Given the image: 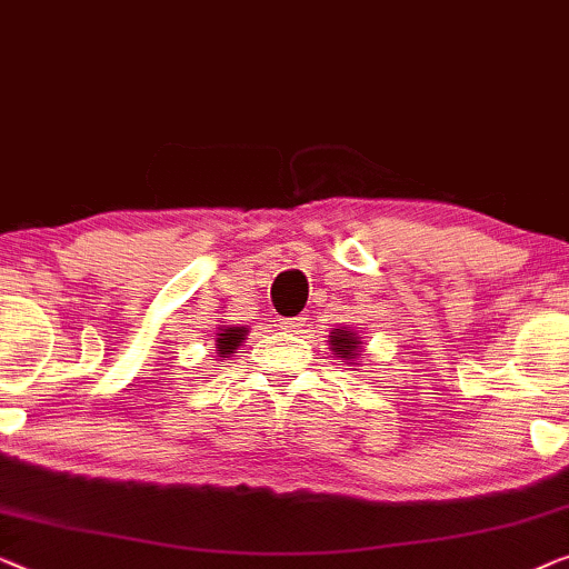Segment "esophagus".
Returning <instances> with one entry per match:
<instances>
[{"label": "esophagus", "mask_w": 569, "mask_h": 569, "mask_svg": "<svg viewBox=\"0 0 569 569\" xmlns=\"http://www.w3.org/2000/svg\"><path fill=\"white\" fill-rule=\"evenodd\" d=\"M284 328H290V331L300 333L302 328H305V318H287V320H284Z\"/></svg>", "instance_id": "obj_1"}]
</instances>
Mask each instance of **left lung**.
Masks as SVG:
<instances>
[{
    "mask_svg": "<svg viewBox=\"0 0 569 569\" xmlns=\"http://www.w3.org/2000/svg\"><path fill=\"white\" fill-rule=\"evenodd\" d=\"M331 351L339 353L341 359H346V365H357V359L361 357L359 353V343L361 339L351 328H333L331 331Z\"/></svg>",
    "mask_w": 569,
    "mask_h": 569,
    "instance_id": "obj_1",
    "label": "left lung"
}]
</instances>
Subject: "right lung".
Returning <instances> with one entry per match:
<instances>
[{"mask_svg":"<svg viewBox=\"0 0 569 569\" xmlns=\"http://www.w3.org/2000/svg\"><path fill=\"white\" fill-rule=\"evenodd\" d=\"M246 336H249V328H243V326H223V328H218V333H216V351L223 359H228L230 353H236L238 346H243Z\"/></svg>","mask_w":569,"mask_h":569,"instance_id":"right-lung-1","label":"right lung"}]
</instances>
